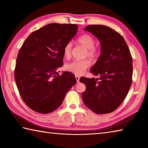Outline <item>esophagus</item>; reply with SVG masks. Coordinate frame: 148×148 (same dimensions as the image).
Here are the masks:
<instances>
[{"label":"esophagus","instance_id":"esophagus-1","mask_svg":"<svg viewBox=\"0 0 148 148\" xmlns=\"http://www.w3.org/2000/svg\"><path fill=\"white\" fill-rule=\"evenodd\" d=\"M75 77H76V82H77V83H79V76H76Z\"/></svg>","mask_w":148,"mask_h":148}]
</instances>
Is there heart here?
Returning <instances> with one entry per match:
<instances>
[{
	"mask_svg": "<svg viewBox=\"0 0 148 148\" xmlns=\"http://www.w3.org/2000/svg\"><path fill=\"white\" fill-rule=\"evenodd\" d=\"M76 43L86 48L85 56L89 57V58H95L99 53V49L95 46V39L91 35L89 34H84L79 36L76 40ZM72 44L69 42L65 45L63 48L64 56L69 58L71 56L72 53ZM90 65V62L88 59L75 60L65 65V69L67 71L71 72L76 75H80L88 68Z\"/></svg>",
	"mask_w": 148,
	"mask_h": 148,
	"instance_id": "obj_1",
	"label": "heart"
}]
</instances>
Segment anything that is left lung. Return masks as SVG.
I'll return each instance as SVG.
<instances>
[{
    "mask_svg": "<svg viewBox=\"0 0 148 148\" xmlns=\"http://www.w3.org/2000/svg\"><path fill=\"white\" fill-rule=\"evenodd\" d=\"M84 31L91 32L99 40L101 53L90 70L92 74L100 77H82L79 79L86 86L82 100L95 113H111L123 102L132 84L131 52L123 37L109 27L91 25Z\"/></svg>",
    "mask_w": 148,
    "mask_h": 148,
    "instance_id": "obj_1",
    "label": "left lung"
}]
</instances>
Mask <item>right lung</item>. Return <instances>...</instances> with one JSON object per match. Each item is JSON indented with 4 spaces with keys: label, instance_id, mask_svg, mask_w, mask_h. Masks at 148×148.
Wrapping results in <instances>:
<instances>
[{
    "label": "right lung",
    "instance_id": "right-lung-1",
    "mask_svg": "<svg viewBox=\"0 0 148 148\" xmlns=\"http://www.w3.org/2000/svg\"><path fill=\"white\" fill-rule=\"evenodd\" d=\"M76 24L50 23L32 32L17 55L14 77L22 99L40 114L61 106L76 84L74 75L57 70L63 64V48L76 34ZM60 72V71H59Z\"/></svg>",
    "mask_w": 148,
    "mask_h": 148
}]
</instances>
